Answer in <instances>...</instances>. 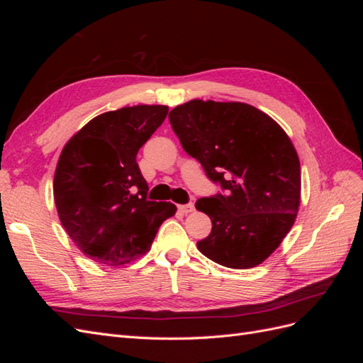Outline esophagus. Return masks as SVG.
Here are the masks:
<instances>
[{"instance_id":"34e87169","label":"esophagus","mask_w":363,"mask_h":363,"mask_svg":"<svg viewBox=\"0 0 363 363\" xmlns=\"http://www.w3.org/2000/svg\"><path fill=\"white\" fill-rule=\"evenodd\" d=\"M194 204L192 203H189V204H180L179 206V212L180 213H183V215H188V213H191V212H194Z\"/></svg>"}]
</instances>
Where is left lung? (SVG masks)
Here are the masks:
<instances>
[{"label":"left lung","instance_id":"left-lung-1","mask_svg":"<svg viewBox=\"0 0 363 363\" xmlns=\"http://www.w3.org/2000/svg\"><path fill=\"white\" fill-rule=\"evenodd\" d=\"M183 150L201 163L223 194L195 203L212 219L196 247L233 269L268 259L289 233L300 207L298 155L284 130L245 103L192 100L169 113Z\"/></svg>","mask_w":363,"mask_h":363}]
</instances>
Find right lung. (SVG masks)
I'll list each match as a JSON object with an SVG mask.
<instances>
[{"label": "right lung", "instance_id": "obj_1", "mask_svg": "<svg viewBox=\"0 0 363 363\" xmlns=\"http://www.w3.org/2000/svg\"><path fill=\"white\" fill-rule=\"evenodd\" d=\"M168 106H133L91 119L67 142L54 174L63 228L89 259L118 267L150 251L172 203L148 201L136 156Z\"/></svg>", "mask_w": 363, "mask_h": 363}]
</instances>
